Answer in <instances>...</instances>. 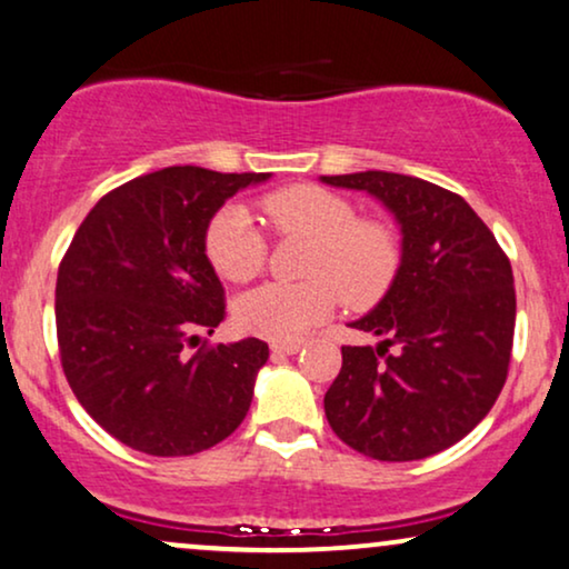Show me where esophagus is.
Listing matches in <instances>:
<instances>
[{"instance_id": "obj_1", "label": "esophagus", "mask_w": 569, "mask_h": 569, "mask_svg": "<svg viewBox=\"0 0 569 569\" xmlns=\"http://www.w3.org/2000/svg\"><path fill=\"white\" fill-rule=\"evenodd\" d=\"M301 349V341H272L270 351L272 355H297Z\"/></svg>"}]
</instances>
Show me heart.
<instances>
[{
  "label": "heart",
  "instance_id": "b5f03b06",
  "mask_svg": "<svg viewBox=\"0 0 569 569\" xmlns=\"http://www.w3.org/2000/svg\"><path fill=\"white\" fill-rule=\"evenodd\" d=\"M262 218L280 239H305L301 283H264L236 301L241 330L293 341L333 312L338 297L368 309L386 297L401 268V239L391 222L359 218L355 201L320 186L293 183L264 193ZM204 254L220 278L247 283L268 260V239L241 207H226L207 222Z\"/></svg>",
  "mask_w": 569,
  "mask_h": 569
}]
</instances>
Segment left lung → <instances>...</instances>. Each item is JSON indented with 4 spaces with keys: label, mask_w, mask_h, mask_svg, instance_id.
Masks as SVG:
<instances>
[{
    "label": "left lung",
    "mask_w": 569,
    "mask_h": 569,
    "mask_svg": "<svg viewBox=\"0 0 569 569\" xmlns=\"http://www.w3.org/2000/svg\"><path fill=\"white\" fill-rule=\"evenodd\" d=\"M378 197L397 214L401 268L383 301L351 328L383 338L341 347L326 393L333 433L380 462L449 449L499 399L515 338L512 264L459 193L422 178L368 170L322 176Z\"/></svg>",
    "instance_id": "8db88e82"
}]
</instances>
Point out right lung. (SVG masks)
I'll list each match as a JSON object with an SVG mask.
<instances>
[{"mask_svg": "<svg viewBox=\"0 0 569 569\" xmlns=\"http://www.w3.org/2000/svg\"><path fill=\"white\" fill-rule=\"evenodd\" d=\"M268 172L176 164L107 191L86 214L54 289L57 347L76 399L107 433L152 457H189L249 412L268 343H201L226 318L204 254L222 201Z\"/></svg>", "mask_w": 569, "mask_h": 569, "instance_id": "right-lung-1", "label": "right lung"}]
</instances>
